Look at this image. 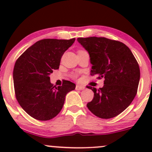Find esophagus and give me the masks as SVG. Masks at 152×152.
<instances>
[{
  "label": "esophagus",
  "instance_id": "34e87169",
  "mask_svg": "<svg viewBox=\"0 0 152 152\" xmlns=\"http://www.w3.org/2000/svg\"><path fill=\"white\" fill-rule=\"evenodd\" d=\"M84 88H85V87L83 86H81V85H76V90H83V89H84Z\"/></svg>",
  "mask_w": 152,
  "mask_h": 152
}]
</instances>
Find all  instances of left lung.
<instances>
[{
    "mask_svg": "<svg viewBox=\"0 0 152 152\" xmlns=\"http://www.w3.org/2000/svg\"><path fill=\"white\" fill-rule=\"evenodd\" d=\"M77 41L89 54L91 75L105 79L99 89L88 86L94 96L87 107L99 118L115 117L130 105L137 94L139 64L128 46L119 41L104 37L78 38Z\"/></svg>",
    "mask_w": 152,
    "mask_h": 152,
    "instance_id": "left-lung-1",
    "label": "left lung"
}]
</instances>
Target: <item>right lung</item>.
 <instances>
[{
  "label": "right lung",
  "instance_id": "1",
  "mask_svg": "<svg viewBox=\"0 0 152 152\" xmlns=\"http://www.w3.org/2000/svg\"><path fill=\"white\" fill-rule=\"evenodd\" d=\"M74 41L75 38L41 40L15 62L13 73L15 96L31 117L39 121L54 118L62 109L66 94L76 88L69 81L58 86L50 81V75L58 69L63 54Z\"/></svg>",
  "mask_w": 152,
  "mask_h": 152
}]
</instances>
